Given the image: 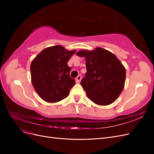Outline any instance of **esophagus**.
<instances>
[{
  "label": "esophagus",
  "instance_id": "esophagus-1",
  "mask_svg": "<svg viewBox=\"0 0 154 154\" xmlns=\"http://www.w3.org/2000/svg\"><path fill=\"white\" fill-rule=\"evenodd\" d=\"M81 80H82V76H81V75H78V76H77V78H76V82L77 83H80Z\"/></svg>",
  "mask_w": 154,
  "mask_h": 154
}]
</instances>
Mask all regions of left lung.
Masks as SVG:
<instances>
[{
  "label": "left lung",
  "mask_w": 154,
  "mask_h": 154,
  "mask_svg": "<svg viewBox=\"0 0 154 154\" xmlns=\"http://www.w3.org/2000/svg\"><path fill=\"white\" fill-rule=\"evenodd\" d=\"M86 61L87 72L81 85L92 102L99 105L112 103L123 90L126 70L117 57L101 48L76 53Z\"/></svg>",
  "instance_id": "obj_1"
}]
</instances>
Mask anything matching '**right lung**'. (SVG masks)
Returning <instances> with one entry per match:
<instances>
[{
	"instance_id": "1",
	"label": "right lung",
	"mask_w": 154,
	"mask_h": 154,
	"mask_svg": "<svg viewBox=\"0 0 154 154\" xmlns=\"http://www.w3.org/2000/svg\"><path fill=\"white\" fill-rule=\"evenodd\" d=\"M75 53L76 50L69 51L57 45L44 49L32 60L31 82L43 100L56 103L69 96L75 80L70 78L67 62Z\"/></svg>"
}]
</instances>
